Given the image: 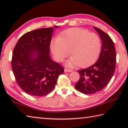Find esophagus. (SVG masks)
<instances>
[{"label": "esophagus", "mask_w": 128, "mask_h": 128, "mask_svg": "<svg viewBox=\"0 0 128 128\" xmlns=\"http://www.w3.org/2000/svg\"><path fill=\"white\" fill-rule=\"evenodd\" d=\"M72 72V69H68V68H65L64 69V72L66 73V72Z\"/></svg>", "instance_id": "1"}]
</instances>
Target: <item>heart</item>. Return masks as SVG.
Here are the masks:
<instances>
[{
  "label": "heart",
  "instance_id": "obj_1",
  "mask_svg": "<svg viewBox=\"0 0 128 128\" xmlns=\"http://www.w3.org/2000/svg\"><path fill=\"white\" fill-rule=\"evenodd\" d=\"M101 40L96 34L78 28H70L59 36L52 38L50 47L56 61L62 62L69 54L72 55L66 62L68 66H90L98 59L101 50Z\"/></svg>",
  "mask_w": 128,
  "mask_h": 128
}]
</instances>
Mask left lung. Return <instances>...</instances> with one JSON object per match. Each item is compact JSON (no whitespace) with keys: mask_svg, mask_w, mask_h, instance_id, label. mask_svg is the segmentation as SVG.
Instances as JSON below:
<instances>
[{"mask_svg":"<svg viewBox=\"0 0 128 128\" xmlns=\"http://www.w3.org/2000/svg\"><path fill=\"white\" fill-rule=\"evenodd\" d=\"M102 41L100 56L92 66L78 70L80 79L75 88L85 94H92L103 89L111 81L116 68V54L114 43L107 33L94 26Z\"/></svg>","mask_w":128,"mask_h":128,"instance_id":"8db88e82","label":"left lung"}]
</instances>
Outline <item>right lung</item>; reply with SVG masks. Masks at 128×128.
<instances>
[{"label": "right lung", "instance_id": "obj_1", "mask_svg": "<svg viewBox=\"0 0 128 128\" xmlns=\"http://www.w3.org/2000/svg\"><path fill=\"white\" fill-rule=\"evenodd\" d=\"M53 30L52 28H40L27 32L19 39L13 51L11 65L15 79L29 95L42 96L49 94L58 77L64 73L63 67L50 56Z\"/></svg>", "mask_w": 128, "mask_h": 128}]
</instances>
